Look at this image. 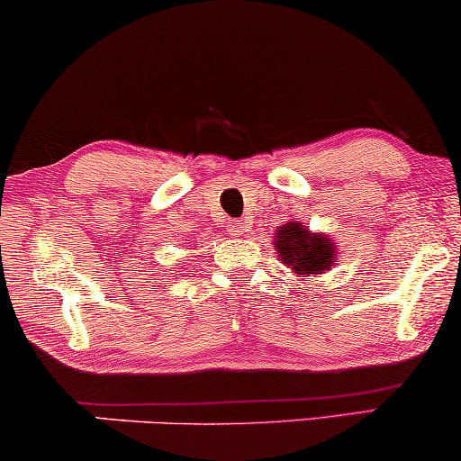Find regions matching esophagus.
<instances>
[{
  "instance_id": "34e87169",
  "label": "esophagus",
  "mask_w": 461,
  "mask_h": 461,
  "mask_svg": "<svg viewBox=\"0 0 461 461\" xmlns=\"http://www.w3.org/2000/svg\"><path fill=\"white\" fill-rule=\"evenodd\" d=\"M245 230H248V226H245L241 220H232L229 224V235L230 237H243Z\"/></svg>"
}]
</instances>
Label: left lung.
Returning <instances> with one entry per match:
<instances>
[{"label": "left lung", "instance_id": "obj_1", "mask_svg": "<svg viewBox=\"0 0 461 461\" xmlns=\"http://www.w3.org/2000/svg\"><path fill=\"white\" fill-rule=\"evenodd\" d=\"M273 248L295 276H319L338 260V245L325 232H312L300 220H289L275 232Z\"/></svg>", "mask_w": 461, "mask_h": 461}]
</instances>
